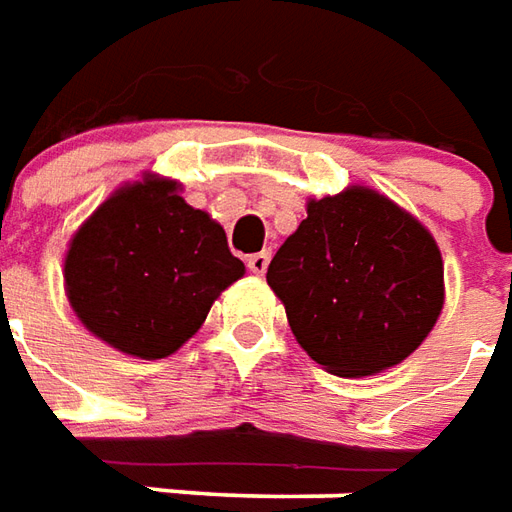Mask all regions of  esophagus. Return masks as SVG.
<instances>
[{
  "label": "esophagus",
  "instance_id": "esophagus-1",
  "mask_svg": "<svg viewBox=\"0 0 512 512\" xmlns=\"http://www.w3.org/2000/svg\"><path fill=\"white\" fill-rule=\"evenodd\" d=\"M268 260H271V252H255V255L246 257V266L252 274H266Z\"/></svg>",
  "mask_w": 512,
  "mask_h": 512
}]
</instances>
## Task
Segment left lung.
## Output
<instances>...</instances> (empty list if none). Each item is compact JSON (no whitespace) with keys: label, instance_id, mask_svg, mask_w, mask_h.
<instances>
[{"label":"left lung","instance_id":"obj_1","mask_svg":"<svg viewBox=\"0 0 512 512\" xmlns=\"http://www.w3.org/2000/svg\"><path fill=\"white\" fill-rule=\"evenodd\" d=\"M307 355L338 377H368L416 352L443 307L432 235L377 191L307 202V219L266 274Z\"/></svg>","mask_w":512,"mask_h":512}]
</instances>
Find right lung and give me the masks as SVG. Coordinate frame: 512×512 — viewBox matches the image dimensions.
Instances as JSON below:
<instances>
[{"label": "right lung", "instance_id": "obj_1", "mask_svg": "<svg viewBox=\"0 0 512 512\" xmlns=\"http://www.w3.org/2000/svg\"><path fill=\"white\" fill-rule=\"evenodd\" d=\"M177 182L146 177L99 205L71 241L66 291L80 321L119 352L166 357L244 277L221 224L185 205Z\"/></svg>", "mask_w": 512, "mask_h": 512}]
</instances>
